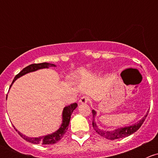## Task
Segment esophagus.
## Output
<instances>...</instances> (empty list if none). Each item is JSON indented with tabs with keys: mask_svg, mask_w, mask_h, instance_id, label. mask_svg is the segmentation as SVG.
Listing matches in <instances>:
<instances>
[{
	"mask_svg": "<svg viewBox=\"0 0 158 158\" xmlns=\"http://www.w3.org/2000/svg\"><path fill=\"white\" fill-rule=\"evenodd\" d=\"M79 102H80L82 104H86V103H89V98L87 96H82V98H81L80 101Z\"/></svg>",
	"mask_w": 158,
	"mask_h": 158,
	"instance_id": "esophagus-1",
	"label": "esophagus"
}]
</instances>
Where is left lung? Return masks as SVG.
<instances>
[{
    "mask_svg": "<svg viewBox=\"0 0 158 158\" xmlns=\"http://www.w3.org/2000/svg\"><path fill=\"white\" fill-rule=\"evenodd\" d=\"M148 111L147 114H145L144 117H143L141 120L138 122L135 123V125H131V126L128 127H124V128H119L117 129H114V131H105L103 129H101L97 126L96 123L95 122V117L96 115V111L95 110H92V115H93V120H92V127H93L94 130L96 131L97 134L100 135V136L103 137L105 138H107V139L110 140H115V139H119V138H123L125 137H128L129 135H132L133 133H135V131L138 130L141 126L142 125V124L144 123V120H145L146 117L148 116Z\"/></svg>",
    "mask_w": 158,
    "mask_h": 158,
    "instance_id": "8db88e82",
    "label": "left lung"
}]
</instances>
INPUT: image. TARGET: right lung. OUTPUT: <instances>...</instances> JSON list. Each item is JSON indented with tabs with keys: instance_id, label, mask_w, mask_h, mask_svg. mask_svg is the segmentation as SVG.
<instances>
[{
	"instance_id": "right-lung-1",
	"label": "right lung",
	"mask_w": 158,
	"mask_h": 158,
	"mask_svg": "<svg viewBox=\"0 0 158 158\" xmlns=\"http://www.w3.org/2000/svg\"><path fill=\"white\" fill-rule=\"evenodd\" d=\"M56 65L52 64V63H34V64L29 65L28 66L25 67L24 69H22V71H20L17 76H15V78L13 80L12 84L15 82V80H17V79L20 78V76H23V75L27 74V73H31V72L36 71L38 69H47L49 67H56ZM12 84L10 85V89L12 85ZM77 103H73V104L69 105V106H66V107L63 109V122H62V125H60V128L56 131L53 132V133L50 134V135H45V136L39 137V138H29L27 136H25L23 134L20 133V131L17 130L15 128H14L18 132L19 135L21 136V138H23L25 141H28V142L32 143V144H55L57 141H60L63 136H64L65 133L67 131L68 127H69L70 118H71V114L73 113V111L76 109V108L77 107Z\"/></svg>"
}]
</instances>
